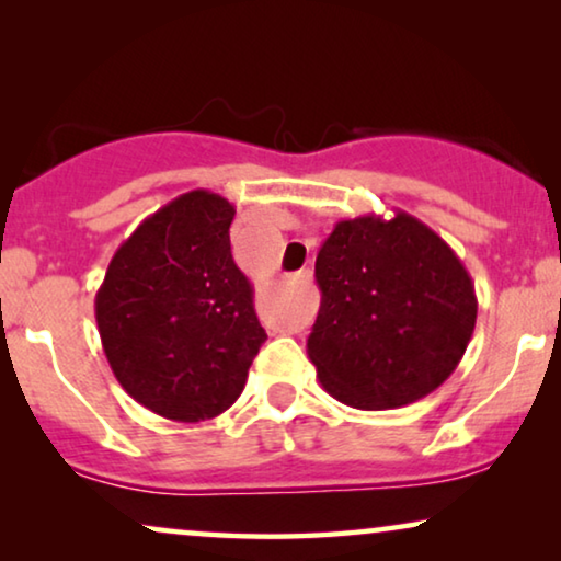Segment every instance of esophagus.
<instances>
[{
    "label": "esophagus",
    "mask_w": 561,
    "mask_h": 561,
    "mask_svg": "<svg viewBox=\"0 0 561 561\" xmlns=\"http://www.w3.org/2000/svg\"><path fill=\"white\" fill-rule=\"evenodd\" d=\"M294 280H298V283H309V280H311V273H309V271H301V273L296 275Z\"/></svg>",
    "instance_id": "1"
}]
</instances>
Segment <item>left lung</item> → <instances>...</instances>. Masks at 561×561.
Here are the masks:
<instances>
[{
    "label": "left lung",
    "mask_w": 561,
    "mask_h": 561,
    "mask_svg": "<svg viewBox=\"0 0 561 561\" xmlns=\"http://www.w3.org/2000/svg\"><path fill=\"white\" fill-rule=\"evenodd\" d=\"M321 306L306 352L329 396L401 409L455 373L478 319L455 250L411 214L336 221L317 255Z\"/></svg>",
    "instance_id": "left-lung-1"
}]
</instances>
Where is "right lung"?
Listing matches in <instances>:
<instances>
[{
    "label": "right lung",
    "instance_id": "right-lung-1",
    "mask_svg": "<svg viewBox=\"0 0 561 561\" xmlns=\"http://www.w3.org/2000/svg\"><path fill=\"white\" fill-rule=\"evenodd\" d=\"M234 204L196 188L119 244L96 290V327L119 386L158 416L196 424L240 398L267 340L232 257Z\"/></svg>",
    "mask_w": 561,
    "mask_h": 561
}]
</instances>
